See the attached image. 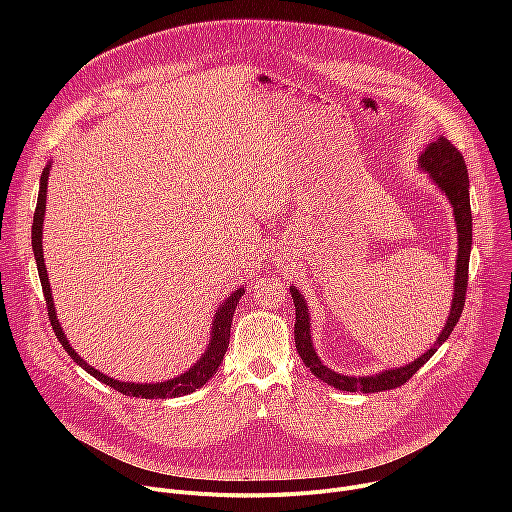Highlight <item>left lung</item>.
<instances>
[{
	"label": "left lung",
	"instance_id": "obj_1",
	"mask_svg": "<svg viewBox=\"0 0 512 512\" xmlns=\"http://www.w3.org/2000/svg\"><path fill=\"white\" fill-rule=\"evenodd\" d=\"M419 166L429 174V178L435 182V186L440 188L452 208H454V221H456V231H458V257H456V277H454V296H452V306H450V316L446 320L444 330L437 336L435 344L423 352L419 358L413 362L405 364V367L399 369H389L371 377H348L340 375L332 369H328L326 364L320 360V356L314 350L312 344V334H310V314L306 300L302 298L300 289L291 283V300H294L296 306V328H294V338H296V348L304 360L306 367L312 371L314 377L320 381L328 383L334 389L340 391H362V393H381L389 389H397L405 385L423 364L435 354V350L440 348L452 330L456 328L464 302H466V287H468V263H470V251H472V210H470V180H468V170L466 162L460 154L456 145L440 137L431 141L425 152L419 156Z\"/></svg>",
	"mask_w": 512,
	"mask_h": 512
}]
</instances>
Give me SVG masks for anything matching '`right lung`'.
<instances>
[{
    "label": "right lung",
    "instance_id": "right-lung-1",
    "mask_svg": "<svg viewBox=\"0 0 512 512\" xmlns=\"http://www.w3.org/2000/svg\"><path fill=\"white\" fill-rule=\"evenodd\" d=\"M48 174H50V164L44 168L42 176H40V190H38V202H36V212H34V223H32V249H34V257H36V265H38V275H40V283H42V291L46 298V306H48V318L52 324V330L58 338V342L64 346V350L68 352V356L75 360L79 367H83L89 375H93L97 381L113 387L115 391L127 395V397H141V399H172V397H182L188 393H194L196 389H200L202 385H206L214 373L218 371L223 362V356L229 348V338H231V322H233V314L235 308L241 300V296L245 294V287L235 289L233 294L221 304V308L216 310L214 320H212V328H210V340L208 346L204 350V354L194 362V367H190L186 373H182L180 377H174L170 381L164 383H121L115 381L103 373H99L97 369H93L91 364H87L77 352L72 348L60 328V322L56 320V310H54V302H52V291H50V283H48V273H46V265H44V255H42V227H44V212H46V186H48Z\"/></svg>",
    "mask_w": 512,
    "mask_h": 512
}]
</instances>
